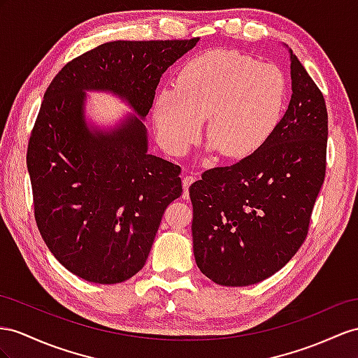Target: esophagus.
Returning <instances> with one entry per match:
<instances>
[{
  "label": "esophagus",
  "instance_id": "esophagus-1",
  "mask_svg": "<svg viewBox=\"0 0 358 358\" xmlns=\"http://www.w3.org/2000/svg\"><path fill=\"white\" fill-rule=\"evenodd\" d=\"M196 180H198V176H186L185 178H182V189H185V194H182V196L189 198V187L194 185Z\"/></svg>",
  "mask_w": 358,
  "mask_h": 358
}]
</instances>
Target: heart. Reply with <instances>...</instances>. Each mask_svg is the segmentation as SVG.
<instances>
[{"label": "heart", "mask_w": 358, "mask_h": 358, "mask_svg": "<svg viewBox=\"0 0 358 358\" xmlns=\"http://www.w3.org/2000/svg\"><path fill=\"white\" fill-rule=\"evenodd\" d=\"M287 81L273 63L236 50H210L190 59L154 104L162 145L185 152L207 119V137L225 157H245L275 131L286 106Z\"/></svg>", "instance_id": "obj_1"}]
</instances>
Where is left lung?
Wrapping results in <instances>:
<instances>
[{"mask_svg":"<svg viewBox=\"0 0 358 358\" xmlns=\"http://www.w3.org/2000/svg\"><path fill=\"white\" fill-rule=\"evenodd\" d=\"M292 98L263 146L213 168L189 189L194 254L221 286H250L280 271L304 243L327 169L322 92L290 51Z\"/></svg>","mask_w":358,"mask_h":358,"instance_id":"left-lung-1","label":"left lung"}]
</instances>
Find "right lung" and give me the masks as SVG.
<instances>
[{
    "label": "right lung",
    "mask_w": 358,
    "mask_h": 358,
    "mask_svg": "<svg viewBox=\"0 0 358 358\" xmlns=\"http://www.w3.org/2000/svg\"><path fill=\"white\" fill-rule=\"evenodd\" d=\"M196 42H107L66 63L45 92L27 150L34 219L54 257L80 278L115 284L139 272L182 192L178 164L148 154L142 120L88 130L84 90L113 91L145 119L163 72Z\"/></svg>",
    "instance_id": "right-lung-1"
}]
</instances>
